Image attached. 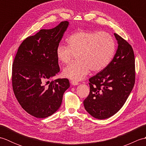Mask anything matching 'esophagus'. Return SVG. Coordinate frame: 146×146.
I'll return each mask as SVG.
<instances>
[{
	"instance_id": "1",
	"label": "esophagus",
	"mask_w": 146,
	"mask_h": 146,
	"mask_svg": "<svg viewBox=\"0 0 146 146\" xmlns=\"http://www.w3.org/2000/svg\"><path fill=\"white\" fill-rule=\"evenodd\" d=\"M71 85H78L79 84V83L78 82L74 81V80L71 81Z\"/></svg>"
}]
</instances>
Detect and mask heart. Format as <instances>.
<instances>
[{"label":"heart","mask_w":146,"mask_h":146,"mask_svg":"<svg viewBox=\"0 0 146 146\" xmlns=\"http://www.w3.org/2000/svg\"><path fill=\"white\" fill-rule=\"evenodd\" d=\"M68 45L59 44L56 54L59 61L68 64L77 56V60L65 67L63 75L74 81L85 78L90 70L99 72L112 60L115 42L109 34L95 31H78L67 39Z\"/></svg>","instance_id":"1"}]
</instances>
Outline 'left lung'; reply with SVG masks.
<instances>
[{
  "label": "left lung",
  "mask_w": 146,
  "mask_h": 146,
  "mask_svg": "<svg viewBox=\"0 0 146 146\" xmlns=\"http://www.w3.org/2000/svg\"><path fill=\"white\" fill-rule=\"evenodd\" d=\"M118 41L115 54L108 66L89 79L90 94L83 104L98 119L115 114L127 99L135 84L134 53L131 45L115 33Z\"/></svg>",
  "instance_id": "8db88e82"
}]
</instances>
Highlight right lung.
<instances>
[{"instance_id": "1", "label": "right lung", "mask_w": 146, "mask_h": 146, "mask_svg": "<svg viewBox=\"0 0 146 146\" xmlns=\"http://www.w3.org/2000/svg\"><path fill=\"white\" fill-rule=\"evenodd\" d=\"M68 24L63 21L54 28L27 37L15 56L12 71L14 95L23 109L35 117L46 118L56 111L70 87L67 78L49 82L60 71L56 49Z\"/></svg>"}]
</instances>
